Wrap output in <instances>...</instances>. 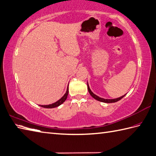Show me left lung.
Returning a JSON list of instances; mask_svg holds the SVG:
<instances>
[{
    "label": "left lung",
    "mask_w": 156,
    "mask_h": 156,
    "mask_svg": "<svg viewBox=\"0 0 156 156\" xmlns=\"http://www.w3.org/2000/svg\"><path fill=\"white\" fill-rule=\"evenodd\" d=\"M87 89H88V91H89V94L91 95L93 98H94L95 99L98 100V101H101V102H104V103H115V102H117L119 101L120 99H122L124 96H125L126 95H124L122 97H120V98H116V99H103V98H99V96L95 95L94 93H93L91 91V89H90L89 88V86L88 85V83H87Z\"/></svg>",
    "instance_id": "8db88e82"
}]
</instances>
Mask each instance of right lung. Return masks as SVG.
Listing matches in <instances>:
<instances>
[{
	"label": "right lung",
	"mask_w": 156,
	"mask_h": 156,
	"mask_svg": "<svg viewBox=\"0 0 156 156\" xmlns=\"http://www.w3.org/2000/svg\"><path fill=\"white\" fill-rule=\"evenodd\" d=\"M68 93H69V85H68V87H67L66 93H65V95L63 97H62V98L59 100H58L57 101H56V102L54 103H52V104H50V105H40V106L42 107H44V108H54V107H57L58 106H59L63 102H65V100L67 99V96H68Z\"/></svg>",
	"instance_id": "right-lung-1"
}]
</instances>
